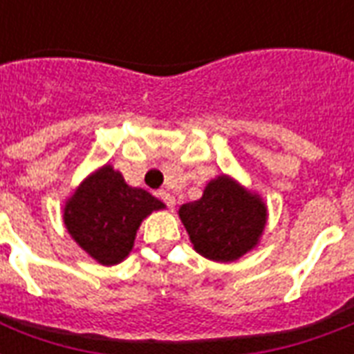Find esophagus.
<instances>
[{
    "mask_svg": "<svg viewBox=\"0 0 354 354\" xmlns=\"http://www.w3.org/2000/svg\"><path fill=\"white\" fill-rule=\"evenodd\" d=\"M158 196H160V198L165 202V205H169V207H174V204H176L174 196H172L167 189H160V191H158Z\"/></svg>",
    "mask_w": 354,
    "mask_h": 354,
    "instance_id": "1",
    "label": "esophagus"
}]
</instances>
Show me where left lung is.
I'll return each mask as SVG.
<instances>
[{
  "label": "left lung",
  "instance_id": "obj_1",
  "mask_svg": "<svg viewBox=\"0 0 354 354\" xmlns=\"http://www.w3.org/2000/svg\"><path fill=\"white\" fill-rule=\"evenodd\" d=\"M194 250L216 263H232L263 235L266 205L230 176L211 180L202 198L180 207Z\"/></svg>",
  "mask_w": 354,
  "mask_h": 354
}]
</instances>
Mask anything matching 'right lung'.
Returning a JSON list of instances; mask_svg holds the SVG:
<instances>
[{
  "label": "right lung",
  "instance_id": "add662e5",
  "mask_svg": "<svg viewBox=\"0 0 354 354\" xmlns=\"http://www.w3.org/2000/svg\"><path fill=\"white\" fill-rule=\"evenodd\" d=\"M163 207V202L145 189L127 185L121 172L104 165L66 202L64 224L84 252L112 266L130 253L145 216Z\"/></svg>",
  "mask_w": 354,
  "mask_h": 354
}]
</instances>
